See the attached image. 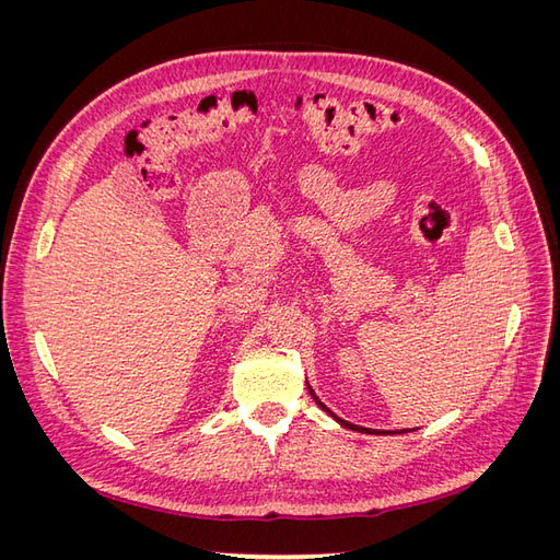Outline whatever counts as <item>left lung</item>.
Segmentation results:
<instances>
[{"mask_svg": "<svg viewBox=\"0 0 560 560\" xmlns=\"http://www.w3.org/2000/svg\"><path fill=\"white\" fill-rule=\"evenodd\" d=\"M306 385H308V381H306ZM308 393H311V397L315 399V404L319 406V409L325 411L327 416H331V418H334V420H336L338 425H341V428H348V430H354V432H362V434H404V432H406V430H395V432H393V430H387V432H383V430H369V428H358V425H352V422H348V420H343V418H338L334 411H329L327 406L319 401V397L313 393V387H311V385H308ZM409 432H411V430H409Z\"/></svg>", "mask_w": 560, "mask_h": 560, "instance_id": "1", "label": "left lung"}]
</instances>
